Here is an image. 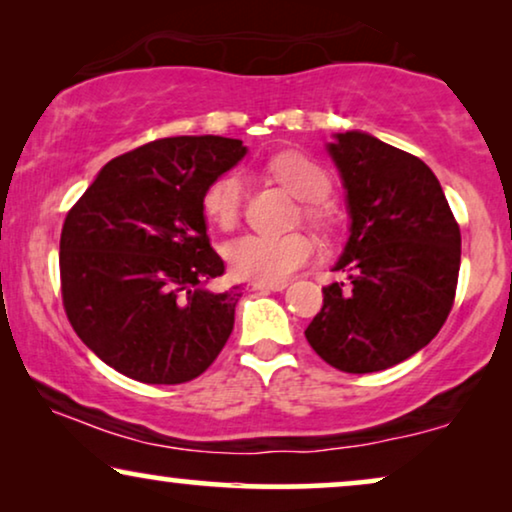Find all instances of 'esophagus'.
I'll list each match as a JSON object with an SVG mask.
<instances>
[{
	"instance_id": "34e87169",
	"label": "esophagus",
	"mask_w": 512,
	"mask_h": 512,
	"mask_svg": "<svg viewBox=\"0 0 512 512\" xmlns=\"http://www.w3.org/2000/svg\"><path fill=\"white\" fill-rule=\"evenodd\" d=\"M254 289L256 291H282L286 289V282H254Z\"/></svg>"
}]
</instances>
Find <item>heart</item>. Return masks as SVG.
I'll list each match as a JSON object with an SVG mask.
<instances>
[{
  "label": "heart",
  "instance_id": "obj_1",
  "mask_svg": "<svg viewBox=\"0 0 512 512\" xmlns=\"http://www.w3.org/2000/svg\"><path fill=\"white\" fill-rule=\"evenodd\" d=\"M270 172L293 195L305 200L303 216L312 226L328 228L333 223V209L328 207L331 177L317 160L303 153H282L270 160ZM202 214L209 226L233 230L240 223L244 207V184L235 172L221 174L202 193ZM230 270L251 282H286L293 272L314 258V242L303 233L291 235H244L230 242L226 249Z\"/></svg>",
  "mask_w": 512,
  "mask_h": 512
}]
</instances>
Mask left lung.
<instances>
[{"label": "left lung", "instance_id": "1", "mask_svg": "<svg viewBox=\"0 0 512 512\" xmlns=\"http://www.w3.org/2000/svg\"><path fill=\"white\" fill-rule=\"evenodd\" d=\"M328 151L347 188L352 235L305 338L342 373H377L429 345L457 293L461 233L429 165L366 135Z\"/></svg>", "mask_w": 512, "mask_h": 512}]
</instances>
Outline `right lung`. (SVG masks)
Returning a JSON list of instances; mask_svg holds the SVG:
<instances>
[{
  "label": "right lung",
  "instance_id": "obj_1",
  "mask_svg": "<svg viewBox=\"0 0 512 512\" xmlns=\"http://www.w3.org/2000/svg\"><path fill=\"white\" fill-rule=\"evenodd\" d=\"M244 149L228 137H165L109 160L67 212L60 291L88 349L125 377L181 384L212 366L242 286L209 244L202 193Z\"/></svg>",
  "mask_w": 512,
  "mask_h": 512
}]
</instances>
